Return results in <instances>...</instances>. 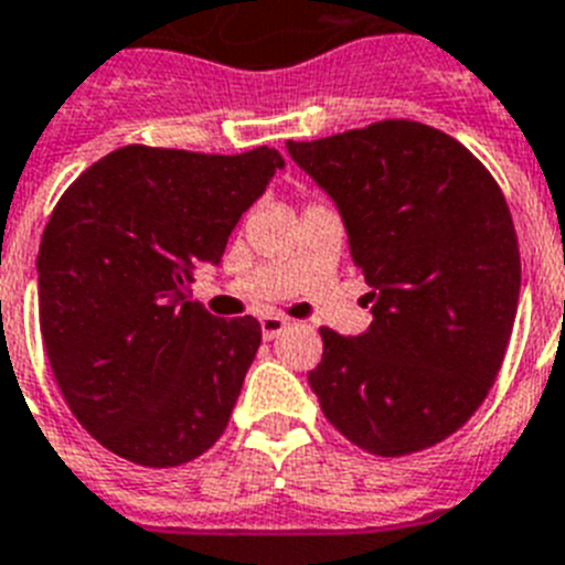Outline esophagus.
Masks as SVG:
<instances>
[{"label":"esophagus","mask_w":565,"mask_h":565,"mask_svg":"<svg viewBox=\"0 0 565 565\" xmlns=\"http://www.w3.org/2000/svg\"><path fill=\"white\" fill-rule=\"evenodd\" d=\"M259 326H263V338L274 340L286 332L288 326H291V320H286V317H279V315H265L259 317Z\"/></svg>","instance_id":"34e87169"}]
</instances>
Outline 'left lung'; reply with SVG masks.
I'll use <instances>...</instances> for the list:
<instances>
[{
  "mask_svg": "<svg viewBox=\"0 0 565 565\" xmlns=\"http://www.w3.org/2000/svg\"><path fill=\"white\" fill-rule=\"evenodd\" d=\"M286 147L334 199L372 288L366 332L320 329L309 384L323 416L386 459L439 445L479 409L514 329L520 245L500 184L418 120Z\"/></svg>",
  "mask_w": 565,
  "mask_h": 565,
  "instance_id": "8db88e82",
  "label": "left lung"
}]
</instances>
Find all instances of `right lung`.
Segmentation results:
<instances>
[{
  "label": "right lung",
  "instance_id": "1",
  "mask_svg": "<svg viewBox=\"0 0 565 565\" xmlns=\"http://www.w3.org/2000/svg\"><path fill=\"white\" fill-rule=\"evenodd\" d=\"M286 164L129 143L81 172L42 231L40 332L83 430L143 468H179L231 422L263 329L190 300L242 213Z\"/></svg>",
  "mask_w": 565,
  "mask_h": 565
}]
</instances>
